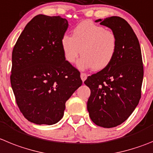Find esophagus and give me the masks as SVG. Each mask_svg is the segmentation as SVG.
Returning <instances> with one entry per match:
<instances>
[{
  "label": "esophagus",
  "mask_w": 153,
  "mask_h": 153,
  "mask_svg": "<svg viewBox=\"0 0 153 153\" xmlns=\"http://www.w3.org/2000/svg\"><path fill=\"white\" fill-rule=\"evenodd\" d=\"M80 77H81V79L82 80V82H84V81L86 79V78H87V74H85V73H81Z\"/></svg>",
  "instance_id": "esophagus-1"
}]
</instances>
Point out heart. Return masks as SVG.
Instances as JSON below:
<instances>
[{
  "label": "heart",
  "mask_w": 153,
  "mask_h": 153,
  "mask_svg": "<svg viewBox=\"0 0 153 153\" xmlns=\"http://www.w3.org/2000/svg\"><path fill=\"white\" fill-rule=\"evenodd\" d=\"M61 47L67 62L74 64L81 53L78 67L99 71L107 67L115 57L117 39L113 31L85 20L73 29V36H63Z\"/></svg>",
  "instance_id": "obj_1"
}]
</instances>
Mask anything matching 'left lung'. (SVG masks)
<instances>
[{"label": "left lung", "instance_id": "obj_1", "mask_svg": "<svg viewBox=\"0 0 153 153\" xmlns=\"http://www.w3.org/2000/svg\"><path fill=\"white\" fill-rule=\"evenodd\" d=\"M96 22L115 33L117 50L107 67L84 82L91 91L87 110L92 122L111 128L124 122L140 102L143 79L142 54L138 39L125 19L111 16Z\"/></svg>", "mask_w": 153, "mask_h": 153}]
</instances>
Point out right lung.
I'll return each instance as SVG.
<instances>
[{
	"mask_svg": "<svg viewBox=\"0 0 153 153\" xmlns=\"http://www.w3.org/2000/svg\"><path fill=\"white\" fill-rule=\"evenodd\" d=\"M68 22L39 14L29 21L12 52L10 82L16 104L29 121L51 125L82 85L80 73L67 62L61 39Z\"/></svg>",
	"mask_w": 153,
	"mask_h": 153,
	"instance_id": "right-lung-1",
	"label": "right lung"
}]
</instances>
